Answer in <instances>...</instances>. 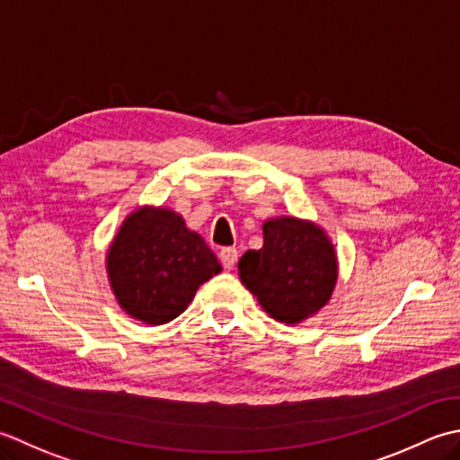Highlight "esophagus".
Segmentation results:
<instances>
[{
    "instance_id": "obj_1",
    "label": "esophagus",
    "mask_w": 460,
    "mask_h": 460,
    "mask_svg": "<svg viewBox=\"0 0 460 460\" xmlns=\"http://www.w3.org/2000/svg\"><path fill=\"white\" fill-rule=\"evenodd\" d=\"M218 258H220V261H222V266L230 270V268H234V264H236L238 250H236V248H222Z\"/></svg>"
}]
</instances>
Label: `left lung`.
Here are the masks:
<instances>
[{
    "mask_svg": "<svg viewBox=\"0 0 460 460\" xmlns=\"http://www.w3.org/2000/svg\"><path fill=\"white\" fill-rule=\"evenodd\" d=\"M242 284L282 323H299L330 302L337 258L323 230L292 217L264 224V246L238 261Z\"/></svg>",
    "mask_w": 460,
    "mask_h": 460,
    "instance_id": "1",
    "label": "left lung"
}]
</instances>
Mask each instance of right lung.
<instances>
[{
    "label": "right lung",
    "mask_w": 460,
    "mask_h": 460,
    "mask_svg": "<svg viewBox=\"0 0 460 460\" xmlns=\"http://www.w3.org/2000/svg\"><path fill=\"white\" fill-rule=\"evenodd\" d=\"M111 288L135 320L161 325L181 315L220 261L182 217L166 208L130 214L107 256Z\"/></svg>",
    "instance_id": "obj_1"
}]
</instances>
